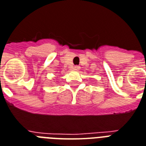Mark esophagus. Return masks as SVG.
<instances>
[{
    "instance_id": "esophagus-1",
    "label": "esophagus",
    "mask_w": 146,
    "mask_h": 146,
    "mask_svg": "<svg viewBox=\"0 0 146 146\" xmlns=\"http://www.w3.org/2000/svg\"><path fill=\"white\" fill-rule=\"evenodd\" d=\"M79 69H80V67L78 65H76L73 67V70H79Z\"/></svg>"
}]
</instances>
